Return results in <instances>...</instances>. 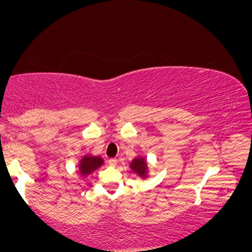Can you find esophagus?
I'll return each mask as SVG.
<instances>
[{
    "label": "esophagus",
    "mask_w": 252,
    "mask_h": 252,
    "mask_svg": "<svg viewBox=\"0 0 252 252\" xmlns=\"http://www.w3.org/2000/svg\"><path fill=\"white\" fill-rule=\"evenodd\" d=\"M117 164H118V160L116 159V158H111V159H109V165L110 166H117Z\"/></svg>",
    "instance_id": "obj_1"
}]
</instances>
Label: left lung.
<instances>
[{
	"label": "left lung",
	"instance_id": "8db88e82",
	"mask_svg": "<svg viewBox=\"0 0 252 252\" xmlns=\"http://www.w3.org/2000/svg\"><path fill=\"white\" fill-rule=\"evenodd\" d=\"M130 168H132L134 172H136L141 178L147 177V172H148L147 163L142 157H137L134 160H132V163H130Z\"/></svg>",
	"mask_w": 252,
	"mask_h": 252
}]
</instances>
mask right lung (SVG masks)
Instances as JSON below:
<instances>
[{
	"label": "right lung",
	"instance_id": "1",
	"mask_svg": "<svg viewBox=\"0 0 252 252\" xmlns=\"http://www.w3.org/2000/svg\"><path fill=\"white\" fill-rule=\"evenodd\" d=\"M101 165H103V159L101 157H95V156H85L80 160L79 164V172L82 175H88L92 172H94L96 168H98Z\"/></svg>",
	"mask_w": 252,
	"mask_h": 252
}]
</instances>
